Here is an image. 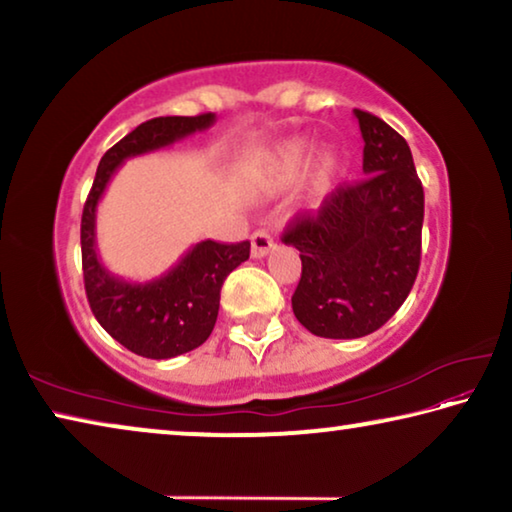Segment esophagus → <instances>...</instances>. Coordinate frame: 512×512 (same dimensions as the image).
Returning a JSON list of instances; mask_svg holds the SVG:
<instances>
[{"label":"esophagus","mask_w":512,"mask_h":512,"mask_svg":"<svg viewBox=\"0 0 512 512\" xmlns=\"http://www.w3.org/2000/svg\"><path fill=\"white\" fill-rule=\"evenodd\" d=\"M273 246H275L273 237H271V232H268V230H257L255 235L250 237V253H253L255 259L271 253Z\"/></svg>","instance_id":"1"}]
</instances>
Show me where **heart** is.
<instances>
[{
  "mask_svg": "<svg viewBox=\"0 0 512 512\" xmlns=\"http://www.w3.org/2000/svg\"><path fill=\"white\" fill-rule=\"evenodd\" d=\"M300 153H302V144H291L289 149H287V158L289 160H298Z\"/></svg>",
  "mask_w": 512,
  "mask_h": 512,
  "instance_id": "b5f03b06",
  "label": "heart"
}]
</instances>
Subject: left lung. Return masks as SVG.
Segmentation results:
<instances>
[{
    "instance_id": "obj_1",
    "label": "left lung",
    "mask_w": 512,
    "mask_h": 512,
    "mask_svg": "<svg viewBox=\"0 0 512 512\" xmlns=\"http://www.w3.org/2000/svg\"><path fill=\"white\" fill-rule=\"evenodd\" d=\"M363 146L361 183H343L282 235L300 250L293 314L323 339H359L391 318L420 268L424 192L404 137L354 110Z\"/></svg>"
}]
</instances>
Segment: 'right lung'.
Returning <instances> with one entry per match:
<instances>
[{
  "label": "right lung",
  "mask_w": 512,
  "mask_h": 512,
  "mask_svg": "<svg viewBox=\"0 0 512 512\" xmlns=\"http://www.w3.org/2000/svg\"><path fill=\"white\" fill-rule=\"evenodd\" d=\"M214 119V112H205L144 121L103 155L83 207V282L92 314L112 339L146 359L178 357L207 341L219 316L225 277L250 257V241H201L164 275L151 282H128L112 275L97 255V205L110 178L128 158L205 131Z\"/></svg>",
  "instance_id": "1"
}]
</instances>
